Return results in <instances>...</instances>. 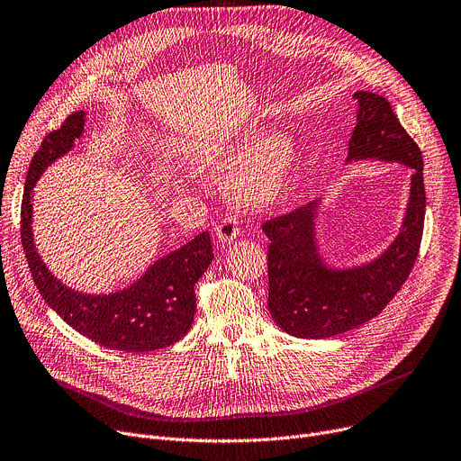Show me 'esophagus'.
I'll return each instance as SVG.
<instances>
[{
    "label": "esophagus",
    "mask_w": 461,
    "mask_h": 461,
    "mask_svg": "<svg viewBox=\"0 0 461 461\" xmlns=\"http://www.w3.org/2000/svg\"><path fill=\"white\" fill-rule=\"evenodd\" d=\"M214 233H217V239L221 242H231L233 239H237L240 235V228H239V221L235 217H224L217 228H214Z\"/></svg>",
    "instance_id": "34e87169"
}]
</instances>
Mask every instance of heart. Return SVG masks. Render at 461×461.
<instances>
[{
	"label": "heart",
	"mask_w": 461,
	"mask_h": 461,
	"mask_svg": "<svg viewBox=\"0 0 461 461\" xmlns=\"http://www.w3.org/2000/svg\"><path fill=\"white\" fill-rule=\"evenodd\" d=\"M265 131L263 126H254L230 148L212 153L207 158L211 168H231L230 191L242 205H267L278 196L291 181L296 165V140L287 131H272L261 137L240 162V153Z\"/></svg>",
	"instance_id": "heart-1"
}]
</instances>
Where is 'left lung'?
<instances>
[{
	"instance_id": "8db88e82",
	"label": "left lung",
	"mask_w": 461,
	"mask_h": 461,
	"mask_svg": "<svg viewBox=\"0 0 461 461\" xmlns=\"http://www.w3.org/2000/svg\"><path fill=\"white\" fill-rule=\"evenodd\" d=\"M357 122L348 142V161L382 159L410 167L411 193L402 231L376 261L331 270L317 254L313 217L317 202L263 222L268 237V310L282 330L303 339H326L380 315L401 291L419 256L426 193L422 156L401 126L391 104L375 92L357 90Z\"/></svg>"
}]
</instances>
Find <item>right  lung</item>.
Returning a JSON list of instances; mask_svg holds the SVG:
<instances>
[{
  "label": "right lung",
  "instance_id": "1",
  "mask_svg": "<svg viewBox=\"0 0 461 461\" xmlns=\"http://www.w3.org/2000/svg\"><path fill=\"white\" fill-rule=\"evenodd\" d=\"M85 113L67 116L59 130L50 131L31 159L22 211L20 237L33 282L50 308L76 331L105 348L120 352H149L174 345L191 330L196 312V282L212 259L207 231L185 247L153 263L139 282L109 296H90L65 287L39 258L31 233V191L48 165L81 137Z\"/></svg>",
  "mask_w": 461,
  "mask_h": 461
}]
</instances>
